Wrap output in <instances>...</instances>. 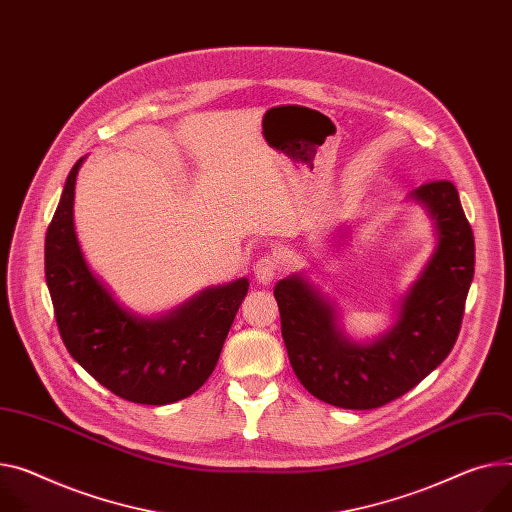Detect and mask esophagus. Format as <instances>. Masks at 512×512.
Returning a JSON list of instances; mask_svg holds the SVG:
<instances>
[{
    "mask_svg": "<svg viewBox=\"0 0 512 512\" xmlns=\"http://www.w3.org/2000/svg\"><path fill=\"white\" fill-rule=\"evenodd\" d=\"M277 270H279V264L277 260H274L272 256H262L256 264H254V277L260 285H270L272 279L277 277Z\"/></svg>",
    "mask_w": 512,
    "mask_h": 512,
    "instance_id": "obj_1",
    "label": "esophagus"
}]
</instances>
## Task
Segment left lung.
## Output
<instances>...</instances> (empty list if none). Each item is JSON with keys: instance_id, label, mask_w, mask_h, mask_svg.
I'll return each mask as SVG.
<instances>
[{"instance_id": "obj_1", "label": "left lung", "mask_w": 512, "mask_h": 512, "mask_svg": "<svg viewBox=\"0 0 512 512\" xmlns=\"http://www.w3.org/2000/svg\"><path fill=\"white\" fill-rule=\"evenodd\" d=\"M437 229V248L404 295L398 320L381 338L355 342L338 324L334 303L303 274L274 285L291 367L318 400L346 410H373L404 396L451 352L474 279V233L453 182L410 192Z\"/></svg>"}]
</instances>
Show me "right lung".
<instances>
[{
	"label": "right lung",
	"instance_id": "obj_1",
	"mask_svg": "<svg viewBox=\"0 0 512 512\" xmlns=\"http://www.w3.org/2000/svg\"><path fill=\"white\" fill-rule=\"evenodd\" d=\"M71 168L47 229L45 274L69 355L114 396L164 406L184 400L213 373L248 279L211 287L160 318L125 309L90 270L73 225Z\"/></svg>",
	"mask_w": 512,
	"mask_h": 512
}]
</instances>
